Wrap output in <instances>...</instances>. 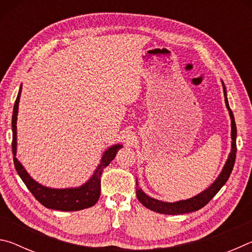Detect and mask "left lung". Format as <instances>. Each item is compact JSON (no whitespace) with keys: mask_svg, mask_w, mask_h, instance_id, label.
<instances>
[{"mask_svg":"<svg viewBox=\"0 0 252 252\" xmlns=\"http://www.w3.org/2000/svg\"><path fill=\"white\" fill-rule=\"evenodd\" d=\"M221 82H222V87H223L225 106H227L230 119H231V140H232L231 151H230L228 159L223 165L222 171L220 172L218 178L213 181L212 185H210V187L207 188L206 190H203L202 192H200L199 194L194 195V197L190 199L180 200V201H177V202H164V201H161V200L149 197L148 194L143 192L141 188H140L138 185V181H136V197H138L139 201L141 202L146 208L150 209V210L158 213H163V215H183V213L197 211L199 209H201L206 206V204L210 201V200L215 197L217 193H218V191L224 186V183L228 181V179L233 169L234 161H236L237 126H236V122H234L233 113L229 106L227 90H225L223 81H221Z\"/></svg>","mask_w":252,"mask_h":252,"instance_id":"1","label":"left lung"}]
</instances>
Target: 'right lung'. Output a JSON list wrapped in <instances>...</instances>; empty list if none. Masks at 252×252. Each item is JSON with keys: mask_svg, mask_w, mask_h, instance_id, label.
I'll return each mask as SVG.
<instances>
[{"mask_svg": "<svg viewBox=\"0 0 252 252\" xmlns=\"http://www.w3.org/2000/svg\"><path fill=\"white\" fill-rule=\"evenodd\" d=\"M22 92V85L16 96L13 116H12V132H13V141H12V151H13V161L15 170L18 171L20 178L31 191L32 194L41 204L49 209L60 211H78L85 208H90L94 206L97 200L100 198L101 191V174L103 169L108 167L110 162L116 158L118 151L123 147L122 144H114L105 150L100 160V164L97 165L95 171L93 172L92 177L83 183L82 186L76 188H65V189H54L40 185L34 179L30 176L24 169L22 163L16 158V121H18V112H19V103L20 96Z\"/></svg>", "mask_w": 252, "mask_h": 252, "instance_id": "obj_1", "label": "right lung"}]
</instances>
